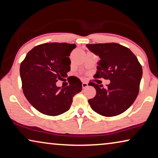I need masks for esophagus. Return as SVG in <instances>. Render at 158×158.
Returning <instances> with one entry per match:
<instances>
[{
    "label": "esophagus",
    "mask_w": 158,
    "mask_h": 158,
    "mask_svg": "<svg viewBox=\"0 0 158 158\" xmlns=\"http://www.w3.org/2000/svg\"><path fill=\"white\" fill-rule=\"evenodd\" d=\"M87 86H88V83H86V82H83V84H82V88L85 89Z\"/></svg>",
    "instance_id": "1"
}]
</instances>
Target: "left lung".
I'll return each instance as SVG.
<instances>
[{"label": "left lung", "instance_id": "8db88e82", "mask_svg": "<svg viewBox=\"0 0 158 158\" xmlns=\"http://www.w3.org/2000/svg\"><path fill=\"white\" fill-rule=\"evenodd\" d=\"M99 56L96 77L109 79L106 88L89 82L96 89L94 98L89 100L91 109L106 117L116 116L128 109L139 93L142 66L130 49L118 43L86 44Z\"/></svg>", "mask_w": 158, "mask_h": 158}]
</instances>
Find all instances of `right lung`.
<instances>
[{"label": "right lung", "mask_w": 158, "mask_h": 158, "mask_svg": "<svg viewBox=\"0 0 158 158\" xmlns=\"http://www.w3.org/2000/svg\"><path fill=\"white\" fill-rule=\"evenodd\" d=\"M76 47L66 42L39 44L21 62L23 93L30 104L42 114L56 116L67 111L73 97L82 90L79 79L63 89L56 86L59 79L67 77L71 64L69 56Z\"/></svg>", "instance_id": "1"}]
</instances>
